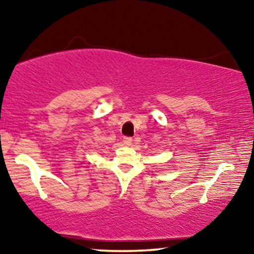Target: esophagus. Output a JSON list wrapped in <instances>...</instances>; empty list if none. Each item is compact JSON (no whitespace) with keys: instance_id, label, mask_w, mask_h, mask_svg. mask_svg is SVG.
I'll list each match as a JSON object with an SVG mask.
<instances>
[{"instance_id":"obj_1","label":"esophagus","mask_w":254,"mask_h":254,"mask_svg":"<svg viewBox=\"0 0 254 254\" xmlns=\"http://www.w3.org/2000/svg\"><path fill=\"white\" fill-rule=\"evenodd\" d=\"M124 144L125 145H130L131 144V137H124Z\"/></svg>"}]
</instances>
